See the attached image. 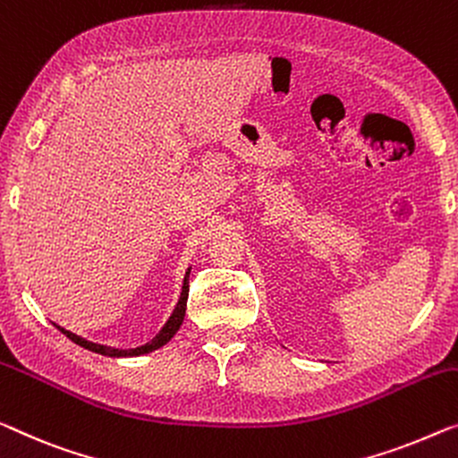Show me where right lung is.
<instances>
[{"label": "right lung", "mask_w": 458, "mask_h": 458, "mask_svg": "<svg viewBox=\"0 0 458 458\" xmlns=\"http://www.w3.org/2000/svg\"><path fill=\"white\" fill-rule=\"evenodd\" d=\"M187 298H189V271L185 276V282H182V292H181V298H179V304H176V309L173 312V317L168 318V323L162 327V331L156 335L149 344L141 345V347H135V350H114V347H106V345H100V344H92V341H86L78 335H73V333L61 329H57L64 333L65 337H70L73 344H78L81 347H86V350H90L94 353H102V356H111V358H127V356H141V353H148V352H154L162 347L164 344H168L170 339L174 337V333L181 329L182 325V318H185V310H187Z\"/></svg>", "instance_id": "right-lung-1"}]
</instances>
